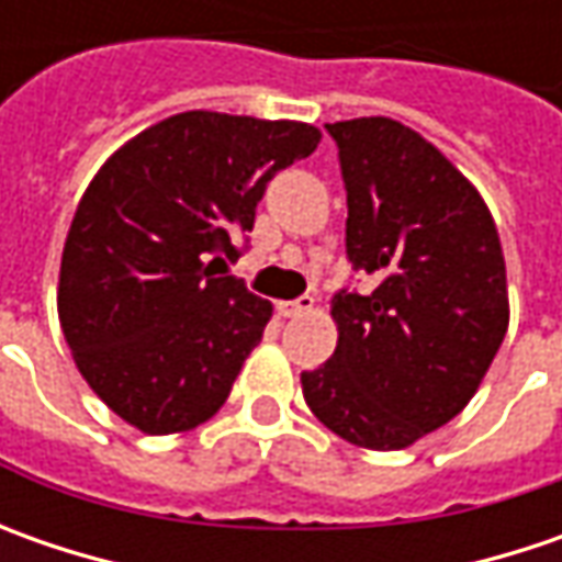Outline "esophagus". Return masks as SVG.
I'll return each mask as SVG.
<instances>
[{
	"instance_id": "34e87169",
	"label": "esophagus",
	"mask_w": 562,
	"mask_h": 562,
	"mask_svg": "<svg viewBox=\"0 0 562 562\" xmlns=\"http://www.w3.org/2000/svg\"><path fill=\"white\" fill-rule=\"evenodd\" d=\"M315 300L313 296H300V300H284V303H278V315L281 318H300V315L313 313Z\"/></svg>"
}]
</instances>
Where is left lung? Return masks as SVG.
<instances>
[{
  "instance_id": "obj_1",
  "label": "left lung",
  "mask_w": 562,
  "mask_h": 562,
  "mask_svg": "<svg viewBox=\"0 0 562 562\" xmlns=\"http://www.w3.org/2000/svg\"><path fill=\"white\" fill-rule=\"evenodd\" d=\"M347 187V259L372 291H337L335 357L303 372L315 419L403 450L463 413L509 325L507 266L479 190L394 119L325 124Z\"/></svg>"
}]
</instances>
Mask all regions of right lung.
Returning <instances> with one entry per match:
<instances>
[{"label": "right lung", "instance_id": "1", "mask_svg": "<svg viewBox=\"0 0 562 562\" xmlns=\"http://www.w3.org/2000/svg\"><path fill=\"white\" fill-rule=\"evenodd\" d=\"M318 140L303 121L181 112L124 143L80 196L58 322L80 375L143 435L222 409L271 318L227 262L266 184Z\"/></svg>", "mask_w": 562, "mask_h": 562}]
</instances>
